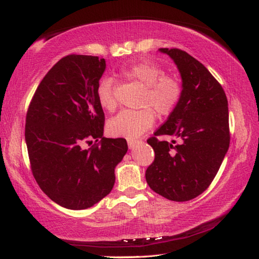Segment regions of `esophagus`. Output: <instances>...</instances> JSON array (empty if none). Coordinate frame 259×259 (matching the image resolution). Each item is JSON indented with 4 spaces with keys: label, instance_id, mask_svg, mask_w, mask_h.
Returning <instances> with one entry per match:
<instances>
[{
    "label": "esophagus",
    "instance_id": "1",
    "mask_svg": "<svg viewBox=\"0 0 259 259\" xmlns=\"http://www.w3.org/2000/svg\"><path fill=\"white\" fill-rule=\"evenodd\" d=\"M137 140H134V139H129L128 140V147H129V149H133V148H135V146L137 145Z\"/></svg>",
    "mask_w": 259,
    "mask_h": 259
}]
</instances>
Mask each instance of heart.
<instances>
[{
    "label": "heart",
    "instance_id": "obj_1",
    "mask_svg": "<svg viewBox=\"0 0 259 259\" xmlns=\"http://www.w3.org/2000/svg\"><path fill=\"white\" fill-rule=\"evenodd\" d=\"M121 74L131 81L145 87L139 111L124 110L107 122L109 135L116 138L135 139L154 124L155 113L161 116L170 115L180 102L182 88L176 78L165 76L164 70L152 61H140L121 70ZM97 98L104 110L115 106L113 80L103 78L97 87Z\"/></svg>",
    "mask_w": 259,
    "mask_h": 259
}]
</instances>
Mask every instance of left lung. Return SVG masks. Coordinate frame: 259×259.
Returning a JSON list of instances; mask_svg holds the SVG:
<instances>
[{"label":"left lung","mask_w":259,"mask_h":259,"mask_svg":"<svg viewBox=\"0 0 259 259\" xmlns=\"http://www.w3.org/2000/svg\"><path fill=\"white\" fill-rule=\"evenodd\" d=\"M176 63L181 77L180 102L155 136L175 140L147 143L155 152L146 170L150 189L173 201L196 198L207 189L230 145L229 109L225 93L199 61L185 51L159 49Z\"/></svg>","instance_id":"1"}]
</instances>
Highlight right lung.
Segmentation results:
<instances>
[{
	"label": "right lung",
	"mask_w": 259,
	"mask_h": 259,
	"mask_svg": "<svg viewBox=\"0 0 259 259\" xmlns=\"http://www.w3.org/2000/svg\"><path fill=\"white\" fill-rule=\"evenodd\" d=\"M106 63L92 55H68L37 87L26 117L25 140L37 183L68 209L92 207L111 192L114 168L128 150L123 138H104L97 87ZM92 138L100 144L84 150Z\"/></svg>",
	"instance_id": "right-lung-1"
}]
</instances>
